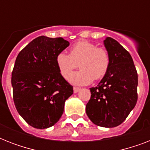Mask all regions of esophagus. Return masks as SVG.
Returning <instances> with one entry per match:
<instances>
[{"label": "esophagus", "mask_w": 150, "mask_h": 150, "mask_svg": "<svg viewBox=\"0 0 150 150\" xmlns=\"http://www.w3.org/2000/svg\"><path fill=\"white\" fill-rule=\"evenodd\" d=\"M73 89H74V93H78V92L80 90V88L79 87H74V88H73Z\"/></svg>", "instance_id": "esophagus-1"}]
</instances>
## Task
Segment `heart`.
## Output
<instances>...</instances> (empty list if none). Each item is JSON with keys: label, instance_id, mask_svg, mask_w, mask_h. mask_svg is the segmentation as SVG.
<instances>
[{"label": "heart", "instance_id": "heart-1", "mask_svg": "<svg viewBox=\"0 0 150 150\" xmlns=\"http://www.w3.org/2000/svg\"><path fill=\"white\" fill-rule=\"evenodd\" d=\"M56 62L64 78L68 77L79 63L81 69L70 74L68 80L75 85H87L106 75L110 63V56L106 48L98 47L89 41L81 40L70 48L69 54L60 52L56 57Z\"/></svg>", "mask_w": 150, "mask_h": 150}]
</instances>
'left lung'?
I'll list each match as a JSON object with an SVG mask.
<instances>
[{
    "label": "left lung",
    "instance_id": "obj_1",
    "mask_svg": "<svg viewBox=\"0 0 150 150\" xmlns=\"http://www.w3.org/2000/svg\"><path fill=\"white\" fill-rule=\"evenodd\" d=\"M110 63L97 86L90 88L87 116L96 125L114 128L120 125L135 107L138 100V74L131 54L110 37L104 40Z\"/></svg>",
    "mask_w": 150,
    "mask_h": 150
}]
</instances>
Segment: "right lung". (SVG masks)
Returning <instances> with one entry per match:
<instances>
[{
    "mask_svg": "<svg viewBox=\"0 0 150 150\" xmlns=\"http://www.w3.org/2000/svg\"><path fill=\"white\" fill-rule=\"evenodd\" d=\"M69 43L61 37L41 36L18 54L11 73L13 100L22 118L35 128L54 125L64 112L73 86L61 75L57 55Z\"/></svg>",
    "mask_w": 150,
    "mask_h": 150,
    "instance_id": "right-lung-1",
    "label": "right lung"
}]
</instances>
